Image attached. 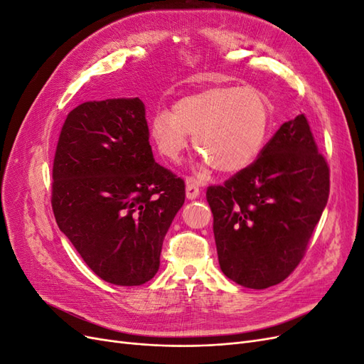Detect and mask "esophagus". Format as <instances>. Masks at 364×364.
<instances>
[{
    "mask_svg": "<svg viewBox=\"0 0 364 364\" xmlns=\"http://www.w3.org/2000/svg\"><path fill=\"white\" fill-rule=\"evenodd\" d=\"M185 193H186V199H191L193 200V199H196V197H199L200 188H199V183L196 182V179H193V178L186 179Z\"/></svg>",
    "mask_w": 364,
    "mask_h": 364,
    "instance_id": "esophagus-1",
    "label": "esophagus"
}]
</instances>
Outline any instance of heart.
<instances>
[{"mask_svg": "<svg viewBox=\"0 0 364 364\" xmlns=\"http://www.w3.org/2000/svg\"><path fill=\"white\" fill-rule=\"evenodd\" d=\"M270 123V102L261 91L215 86L179 98L171 112L158 111L149 121V136L161 156L178 162L193 135L206 165L234 174L258 158Z\"/></svg>", "mask_w": 364, "mask_h": 364, "instance_id": "obj_1", "label": "heart"}]
</instances>
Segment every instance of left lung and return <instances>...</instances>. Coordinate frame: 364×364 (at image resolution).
<instances>
[{"label": "left lung", "mask_w": 364, "mask_h": 364, "mask_svg": "<svg viewBox=\"0 0 364 364\" xmlns=\"http://www.w3.org/2000/svg\"><path fill=\"white\" fill-rule=\"evenodd\" d=\"M328 196L329 167L301 114L247 168L206 190L220 269L247 289L282 282L304 258Z\"/></svg>", "instance_id": "obj_1"}]
</instances>
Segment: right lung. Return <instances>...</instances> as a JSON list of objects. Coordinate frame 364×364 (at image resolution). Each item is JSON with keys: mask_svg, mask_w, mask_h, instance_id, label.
Wrapping results in <instances>:
<instances>
[{"mask_svg": "<svg viewBox=\"0 0 364 364\" xmlns=\"http://www.w3.org/2000/svg\"><path fill=\"white\" fill-rule=\"evenodd\" d=\"M185 183L153 159L139 98L86 102L68 114L53 164L51 206L62 232L98 278L155 277Z\"/></svg>", "mask_w": 364, "mask_h": 364, "instance_id": "1", "label": "right lung"}]
</instances>
